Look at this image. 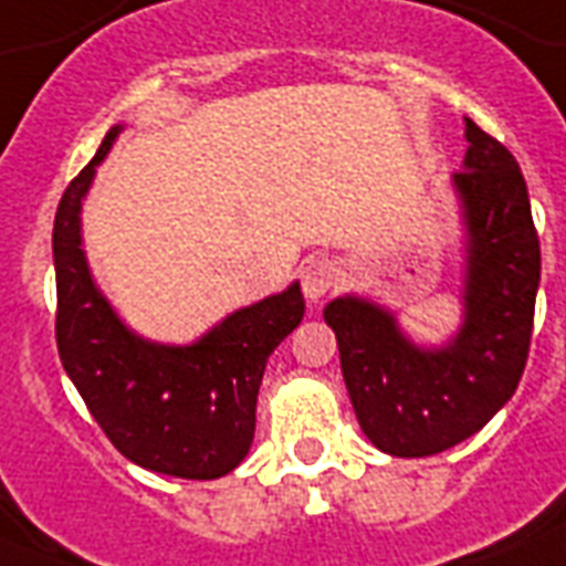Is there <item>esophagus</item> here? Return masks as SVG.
I'll use <instances>...</instances> for the list:
<instances>
[{"instance_id": "obj_1", "label": "esophagus", "mask_w": 566, "mask_h": 566, "mask_svg": "<svg viewBox=\"0 0 566 566\" xmlns=\"http://www.w3.org/2000/svg\"><path fill=\"white\" fill-rule=\"evenodd\" d=\"M337 284V270L328 258H314L308 264L302 266V293L311 302L323 300L332 287Z\"/></svg>"}]
</instances>
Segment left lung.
I'll return each mask as SVG.
<instances>
[{
	"mask_svg": "<svg viewBox=\"0 0 566 566\" xmlns=\"http://www.w3.org/2000/svg\"><path fill=\"white\" fill-rule=\"evenodd\" d=\"M464 170L452 176L464 202V326L443 349H420L394 314L344 296L323 317L340 349V370L364 434L381 452L422 458L482 429L517 390L535 328L541 284L526 179L517 158L467 119Z\"/></svg>",
	"mask_w": 566,
	"mask_h": 566,
	"instance_id": "1",
	"label": "left lung"
}]
</instances>
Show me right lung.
<instances>
[{
  "mask_svg": "<svg viewBox=\"0 0 566 566\" xmlns=\"http://www.w3.org/2000/svg\"><path fill=\"white\" fill-rule=\"evenodd\" d=\"M119 126L66 185L52 229L55 340L66 376L114 447L135 464L179 479H220L247 458L266 358L302 323L300 284L234 311L193 346L132 335L91 279L78 211Z\"/></svg>",
  "mask_w": 566,
  "mask_h": 566,
  "instance_id": "1",
  "label": "right lung"
}]
</instances>
